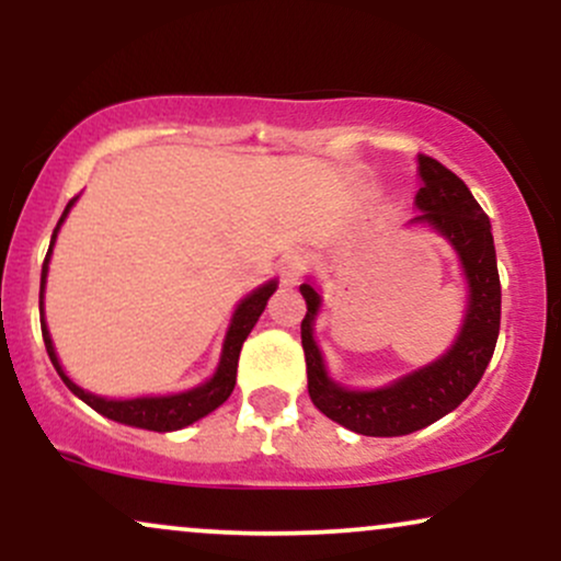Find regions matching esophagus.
Listing matches in <instances>:
<instances>
[{
  "mask_svg": "<svg viewBox=\"0 0 561 561\" xmlns=\"http://www.w3.org/2000/svg\"><path fill=\"white\" fill-rule=\"evenodd\" d=\"M306 255H302L300 250H289L285 259H282V279H285L287 285H295L302 276V272H306Z\"/></svg>",
  "mask_w": 561,
  "mask_h": 561,
  "instance_id": "esophagus-1",
  "label": "esophagus"
}]
</instances>
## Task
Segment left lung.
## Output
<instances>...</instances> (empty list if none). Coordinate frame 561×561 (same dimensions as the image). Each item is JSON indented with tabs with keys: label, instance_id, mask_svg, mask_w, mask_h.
Segmentation results:
<instances>
[{
	"label": "left lung",
	"instance_id": "8db88e82",
	"mask_svg": "<svg viewBox=\"0 0 561 561\" xmlns=\"http://www.w3.org/2000/svg\"><path fill=\"white\" fill-rule=\"evenodd\" d=\"M420 176L422 190L416 192V208L422 214L411 224H430L443 237H448V242L459 253L469 282L465 327L446 356L414 375L398 379L390 388H340L327 377L321 353L313 343L311 324L319 311V295L311 285H300V295L306 298L308 308L300 324L308 396L321 414L358 435H409L446 416L478 388L495 351V340H499L501 282L491 221L482 214L469 186L435 158L420 156Z\"/></svg>",
	"mask_w": 561,
	"mask_h": 561
}]
</instances>
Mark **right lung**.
Listing matches in <instances>:
<instances>
[{
  "instance_id": "right-lung-1",
  "label": "right lung",
  "mask_w": 561,
  "mask_h": 561,
  "mask_svg": "<svg viewBox=\"0 0 561 561\" xmlns=\"http://www.w3.org/2000/svg\"><path fill=\"white\" fill-rule=\"evenodd\" d=\"M73 203H76V197L70 199V203L66 205V210H62L60 221H57V227H55L53 244H55L57 229H60V224L66 221L70 205ZM53 244H49L47 259H44V266H42V293H38V311H42V334H44V345H47V353H49V362H53L57 375L62 377V382L68 385V390L73 392V396H79L83 403L92 405L94 411H100V414L107 416V420L121 422V424H131V427H141V430H156V433L182 430V427H186V424L203 420L205 414H210V411L218 409V405L227 401V398L231 396V390H234V382H237V362H240L242 343L248 340L250 330H253L255 321H259V317L263 313V308H266L268 298L274 295L276 282H268V285L259 287L253 295H248V298L237 306L234 319H231V327L227 332V340H224L221 364H218L214 379H208V382L199 385V388H195V390L179 392V396L134 398V401H107V398H96V396H92V392L81 390L79 385L70 382V379L66 377V371H62L60 362H57V356H55L53 337H49L47 324H44V302H42L44 300V279H47V263H49V253H53Z\"/></svg>"
}]
</instances>
